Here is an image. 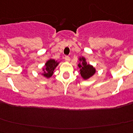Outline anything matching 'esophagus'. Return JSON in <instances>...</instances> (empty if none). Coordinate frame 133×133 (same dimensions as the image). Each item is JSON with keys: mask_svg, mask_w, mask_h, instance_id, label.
Here are the masks:
<instances>
[{"mask_svg": "<svg viewBox=\"0 0 133 133\" xmlns=\"http://www.w3.org/2000/svg\"><path fill=\"white\" fill-rule=\"evenodd\" d=\"M64 60H65V61L66 62L70 61V57H69V56H65L64 57Z\"/></svg>", "mask_w": 133, "mask_h": 133, "instance_id": "34e87169", "label": "esophagus"}]
</instances>
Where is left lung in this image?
<instances>
[{"label":"left lung","instance_id":"left-lung-1","mask_svg":"<svg viewBox=\"0 0 133 133\" xmlns=\"http://www.w3.org/2000/svg\"><path fill=\"white\" fill-rule=\"evenodd\" d=\"M79 63L78 66L79 68V72L82 78L85 80L89 79L96 73L95 68L93 66L87 63L86 59L84 57H79L78 58Z\"/></svg>","mask_w":133,"mask_h":133}]
</instances>
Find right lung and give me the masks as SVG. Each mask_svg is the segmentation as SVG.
<instances>
[{
    "label": "right lung",
    "instance_id": "1",
    "mask_svg": "<svg viewBox=\"0 0 133 133\" xmlns=\"http://www.w3.org/2000/svg\"><path fill=\"white\" fill-rule=\"evenodd\" d=\"M59 63L60 62L55 61L54 59H48L44 64V67L42 69L43 72L41 75L46 78H50V77L52 76L54 70Z\"/></svg>",
    "mask_w": 133,
    "mask_h": 133
}]
</instances>
